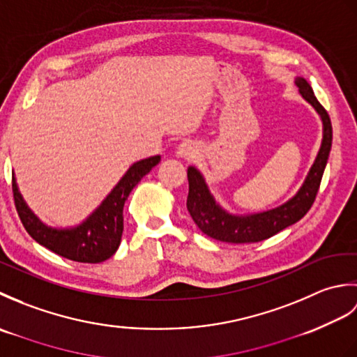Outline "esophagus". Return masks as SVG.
Masks as SVG:
<instances>
[{
	"label": "esophagus",
	"instance_id": "1",
	"mask_svg": "<svg viewBox=\"0 0 357 357\" xmlns=\"http://www.w3.org/2000/svg\"><path fill=\"white\" fill-rule=\"evenodd\" d=\"M198 153H199V147L192 141H185L183 144H179L176 149V155L184 159H193L198 156Z\"/></svg>",
	"mask_w": 357,
	"mask_h": 357
}]
</instances>
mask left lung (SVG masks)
Instances as JSON below:
<instances>
[{
  "mask_svg": "<svg viewBox=\"0 0 357 357\" xmlns=\"http://www.w3.org/2000/svg\"><path fill=\"white\" fill-rule=\"evenodd\" d=\"M294 84L299 89L301 96L312 105L322 121L321 149L317 151V156L305 181L302 183L301 188L296 192L293 198L275 208L248 215H233L215 199L202 173L196 167L190 165L187 169V210L195 224L207 236L216 241L230 242V244L259 242L296 224L312 208L317 190H319L325 165H327L333 141V128L328 113L322 107L321 102L316 100L312 86L301 77L294 79Z\"/></svg>",
  "mask_w": 357,
  "mask_h": 357,
  "instance_id": "1",
  "label": "left lung"
}]
</instances>
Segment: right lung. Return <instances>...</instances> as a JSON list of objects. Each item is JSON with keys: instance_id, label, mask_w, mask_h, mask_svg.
<instances>
[{"instance_id": "right-lung-1", "label": "right lung", "mask_w": 357, "mask_h": 357, "mask_svg": "<svg viewBox=\"0 0 357 357\" xmlns=\"http://www.w3.org/2000/svg\"><path fill=\"white\" fill-rule=\"evenodd\" d=\"M161 162V156H150L130 165L113 190L105 196V199L90 213L84 221L75 227L58 229L44 224L38 218L27 202L22 198L18 188L15 173H12V188L15 207L27 233L38 244L49 248L70 261L98 264L115 255L121 244L124 230L123 210L128 195L133 187Z\"/></svg>"}]
</instances>
